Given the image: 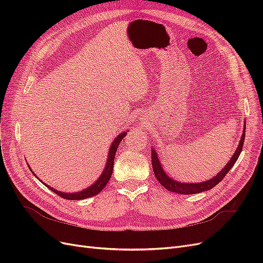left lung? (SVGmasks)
<instances>
[{"instance_id":"obj_1","label":"left lung","mask_w":263,"mask_h":263,"mask_svg":"<svg viewBox=\"0 0 263 263\" xmlns=\"http://www.w3.org/2000/svg\"><path fill=\"white\" fill-rule=\"evenodd\" d=\"M245 134H246V123H245V128H243L242 135H241L239 145H238L233 157L230 158V160L227 162V164L216 174V176L213 177L212 179H210L208 181L197 182V183H185V182H179L177 180L172 179L171 177H169L168 174L165 173L164 169L161 165V162L158 158L157 151L153 147L151 148V162H153V169L155 172V176H156L157 180L159 181V183H160L163 187L171 191V192H176L178 194L187 195V194H196V193L204 192V191H209V190L213 189L215 185H217L218 183L225 178L228 171L233 168V165L237 161L238 157L240 156V153L242 150L243 141H245Z\"/></svg>"}]
</instances>
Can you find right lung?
I'll return each mask as SVG.
<instances>
[{
	"label": "right lung",
	"instance_id": "obj_1",
	"mask_svg": "<svg viewBox=\"0 0 263 263\" xmlns=\"http://www.w3.org/2000/svg\"><path fill=\"white\" fill-rule=\"evenodd\" d=\"M127 134V132H123L118 135V136L113 140L112 145L109 146L108 149V155H107V160L105 163V168L103 169V172L101 176L99 177V179L95 181L93 184H91L89 187H86L82 191H79V192H72V193H67V192H61V191H57L55 189L49 186L48 184H46L42 180V183H44V185H46L49 190H51L52 192H54L55 194H58L59 196L66 198V200H71V201H78V200H84V198H89L92 196L98 195L101 191L105 187V185L107 184V182L109 181L110 177H112V173H113V166H114V159H115V154L117 151V148L121 144L122 139L125 137V135ZM28 168L30 169V171L33 172L31 170L30 166L28 165ZM34 173V172H33ZM34 176L38 179V177L34 173Z\"/></svg>",
	"mask_w": 263,
	"mask_h": 263
}]
</instances>
